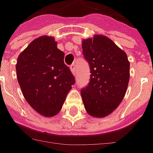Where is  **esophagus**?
I'll list each match as a JSON object with an SVG mask.
<instances>
[{"label":"esophagus","mask_w":153,"mask_h":153,"mask_svg":"<svg viewBox=\"0 0 153 153\" xmlns=\"http://www.w3.org/2000/svg\"><path fill=\"white\" fill-rule=\"evenodd\" d=\"M70 69H71L72 73H73L74 74H76V65H75L74 63H73L72 65H70Z\"/></svg>","instance_id":"obj_1"}]
</instances>
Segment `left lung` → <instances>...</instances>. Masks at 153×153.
<instances>
[{
  "instance_id": "8db88e82",
  "label": "left lung",
  "mask_w": 153,
  "mask_h": 153,
  "mask_svg": "<svg viewBox=\"0 0 153 153\" xmlns=\"http://www.w3.org/2000/svg\"><path fill=\"white\" fill-rule=\"evenodd\" d=\"M83 56L91 70L90 82L81 89L87 113L102 118L113 112L122 102L129 79L126 53L103 35L82 41Z\"/></svg>"
}]
</instances>
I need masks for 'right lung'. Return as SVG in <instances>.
<instances>
[{
  "mask_svg": "<svg viewBox=\"0 0 153 153\" xmlns=\"http://www.w3.org/2000/svg\"><path fill=\"white\" fill-rule=\"evenodd\" d=\"M17 78L24 98L45 117L59 113L75 79L53 37L33 40L19 56Z\"/></svg>",
  "mask_w": 153,
  "mask_h": 153,
  "instance_id": "1",
  "label": "right lung"
}]
</instances>
